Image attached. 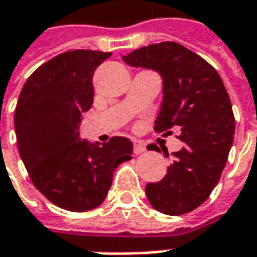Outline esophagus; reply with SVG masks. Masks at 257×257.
<instances>
[{
	"label": "esophagus",
	"mask_w": 257,
	"mask_h": 257,
	"mask_svg": "<svg viewBox=\"0 0 257 257\" xmlns=\"http://www.w3.org/2000/svg\"><path fill=\"white\" fill-rule=\"evenodd\" d=\"M133 152H135V155H142V153H145V152H146V148H145V145H143V143H140V142H135Z\"/></svg>",
	"instance_id": "obj_1"
}]
</instances>
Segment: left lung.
I'll return each instance as SVG.
<instances>
[{"label":"left lung","mask_w":257,"mask_h":257,"mask_svg":"<svg viewBox=\"0 0 257 257\" xmlns=\"http://www.w3.org/2000/svg\"><path fill=\"white\" fill-rule=\"evenodd\" d=\"M122 60L161 75L155 132L166 136L176 128L185 143L172 153L165 178L146 185L149 202L168 215L192 211L218 184L233 145L236 121L224 84L207 60L175 42L145 46Z\"/></svg>","instance_id":"1"}]
</instances>
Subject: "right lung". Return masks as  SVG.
Instances as JSON below:
<instances>
[{
	"mask_svg": "<svg viewBox=\"0 0 257 257\" xmlns=\"http://www.w3.org/2000/svg\"><path fill=\"white\" fill-rule=\"evenodd\" d=\"M111 56L72 50L37 68L24 84L16 107L17 145L34 186L69 211H89L104 202L115 168L132 159L133 143L81 139L82 112L94 102L92 75Z\"/></svg>",
	"mask_w": 257,
	"mask_h": 257,
	"instance_id": "right-lung-1",
	"label": "right lung"
}]
</instances>
